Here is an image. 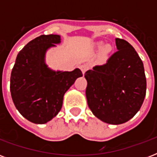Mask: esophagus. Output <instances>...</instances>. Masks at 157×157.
Returning <instances> with one entry per match:
<instances>
[{"label":"esophagus","instance_id":"obj_1","mask_svg":"<svg viewBox=\"0 0 157 157\" xmlns=\"http://www.w3.org/2000/svg\"><path fill=\"white\" fill-rule=\"evenodd\" d=\"M80 68H81V71H82V73L85 74L86 73V71L89 69V66L88 65H86V64H84V65H81Z\"/></svg>","mask_w":157,"mask_h":157}]
</instances>
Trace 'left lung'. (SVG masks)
I'll use <instances>...</instances> for the list:
<instances>
[{
	"label": "left lung",
	"mask_w": 157,
	"mask_h": 157,
	"mask_svg": "<svg viewBox=\"0 0 157 157\" xmlns=\"http://www.w3.org/2000/svg\"><path fill=\"white\" fill-rule=\"evenodd\" d=\"M117 50L107 63L85 73L86 94L93 114L107 124L130 120L140 109L146 95L144 63L134 47L116 38Z\"/></svg>",
	"instance_id": "left-lung-1"
}]
</instances>
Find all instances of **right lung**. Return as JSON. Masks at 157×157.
<instances>
[{
    "label": "right lung",
    "instance_id": "add662e5",
    "mask_svg": "<svg viewBox=\"0 0 157 157\" xmlns=\"http://www.w3.org/2000/svg\"><path fill=\"white\" fill-rule=\"evenodd\" d=\"M60 42L59 35H41L28 43L17 55L11 71L10 93L22 116L35 124H45L61 110L64 94L76 79L80 69L54 71L45 63L48 48Z\"/></svg>",
    "mask_w": 157,
    "mask_h": 157
}]
</instances>
